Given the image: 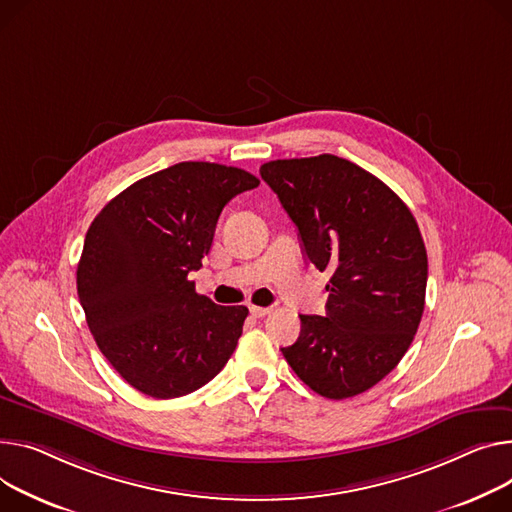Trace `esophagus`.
I'll return each mask as SVG.
<instances>
[{
    "mask_svg": "<svg viewBox=\"0 0 512 512\" xmlns=\"http://www.w3.org/2000/svg\"><path fill=\"white\" fill-rule=\"evenodd\" d=\"M249 311H251L253 317H265V315L271 313V306H255V304H251Z\"/></svg>",
    "mask_w": 512,
    "mask_h": 512,
    "instance_id": "1",
    "label": "esophagus"
}]
</instances>
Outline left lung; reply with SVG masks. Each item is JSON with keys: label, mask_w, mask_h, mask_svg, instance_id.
Listing matches in <instances>:
<instances>
[{"label": "left lung", "mask_w": 512, "mask_h": 512, "mask_svg": "<svg viewBox=\"0 0 512 512\" xmlns=\"http://www.w3.org/2000/svg\"><path fill=\"white\" fill-rule=\"evenodd\" d=\"M259 173L296 224L306 259L331 271L325 317L300 315L296 344L282 354L315 393L360 395L399 364L418 331L428 280L418 222L346 158L271 160Z\"/></svg>", "instance_id": "left-lung-1"}]
</instances>
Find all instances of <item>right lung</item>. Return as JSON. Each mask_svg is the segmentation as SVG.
<instances>
[{
	"instance_id": "obj_1",
	"label": "right lung",
	"mask_w": 512,
	"mask_h": 512,
	"mask_svg": "<svg viewBox=\"0 0 512 512\" xmlns=\"http://www.w3.org/2000/svg\"><path fill=\"white\" fill-rule=\"evenodd\" d=\"M259 179L179 162L113 197L86 232L78 296L98 350L138 391L173 399L210 383L232 356L247 306H218L189 271L212 249L226 203Z\"/></svg>"
}]
</instances>
